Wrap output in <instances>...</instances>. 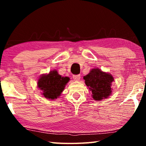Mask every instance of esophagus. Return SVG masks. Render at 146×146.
Segmentation results:
<instances>
[{
  "label": "esophagus",
  "instance_id": "obj_1",
  "mask_svg": "<svg viewBox=\"0 0 146 146\" xmlns=\"http://www.w3.org/2000/svg\"><path fill=\"white\" fill-rule=\"evenodd\" d=\"M73 78L74 79V80L78 81L80 78V75H75L73 76Z\"/></svg>",
  "mask_w": 146,
  "mask_h": 146
}]
</instances>
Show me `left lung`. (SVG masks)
Masks as SVG:
<instances>
[{"instance_id":"8db88e82","label":"left lung","mask_w":146,"mask_h":146,"mask_svg":"<svg viewBox=\"0 0 146 146\" xmlns=\"http://www.w3.org/2000/svg\"><path fill=\"white\" fill-rule=\"evenodd\" d=\"M86 85L92 91L94 100H100L108 98L111 93V82L113 77L98 68L93 69L90 73L84 76Z\"/></svg>"}]
</instances>
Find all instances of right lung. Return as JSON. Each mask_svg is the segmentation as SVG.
Listing matches in <instances>:
<instances>
[{
    "mask_svg": "<svg viewBox=\"0 0 146 146\" xmlns=\"http://www.w3.org/2000/svg\"><path fill=\"white\" fill-rule=\"evenodd\" d=\"M70 78L62 77L56 71H52L48 75L40 76L38 81V87L42 90V95L48 99L57 98L62 92Z\"/></svg>",
    "mask_w": 146,
    "mask_h": 146,
    "instance_id": "1",
    "label": "right lung"
}]
</instances>
